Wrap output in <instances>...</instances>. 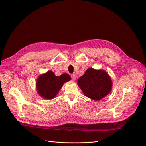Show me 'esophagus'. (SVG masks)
<instances>
[{"instance_id": "obj_1", "label": "esophagus", "mask_w": 146, "mask_h": 146, "mask_svg": "<svg viewBox=\"0 0 146 146\" xmlns=\"http://www.w3.org/2000/svg\"><path fill=\"white\" fill-rule=\"evenodd\" d=\"M71 78L72 80H75L76 79V76L75 74H72L71 75Z\"/></svg>"}]
</instances>
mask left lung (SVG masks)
Listing matches in <instances>:
<instances>
[{"label":"left lung","instance_id":"8db88e82","mask_svg":"<svg viewBox=\"0 0 146 146\" xmlns=\"http://www.w3.org/2000/svg\"><path fill=\"white\" fill-rule=\"evenodd\" d=\"M77 84L85 96L95 101L105 98L111 92L112 86L111 78L105 70L93 68L87 69Z\"/></svg>","mask_w":146,"mask_h":146}]
</instances>
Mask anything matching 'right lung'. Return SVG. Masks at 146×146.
I'll use <instances>...</instances> for the list:
<instances>
[{"mask_svg":"<svg viewBox=\"0 0 146 146\" xmlns=\"http://www.w3.org/2000/svg\"><path fill=\"white\" fill-rule=\"evenodd\" d=\"M71 79V78L68 74L56 76L52 71H48L37 78L36 88L38 94L44 99H53L55 98L63 84Z\"/></svg>","mask_w":146,"mask_h":146,"instance_id":"add662e5","label":"right lung"}]
</instances>
